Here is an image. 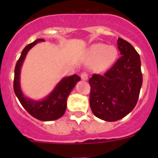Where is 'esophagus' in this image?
Segmentation results:
<instances>
[{
    "instance_id": "34e87169",
    "label": "esophagus",
    "mask_w": 158,
    "mask_h": 158,
    "mask_svg": "<svg viewBox=\"0 0 158 158\" xmlns=\"http://www.w3.org/2000/svg\"><path fill=\"white\" fill-rule=\"evenodd\" d=\"M81 77L82 80L86 81L88 80V78H89V75H88V73H82L81 74Z\"/></svg>"
}]
</instances>
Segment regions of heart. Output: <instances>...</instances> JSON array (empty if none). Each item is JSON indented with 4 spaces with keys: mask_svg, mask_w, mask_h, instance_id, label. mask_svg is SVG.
<instances>
[{
    "mask_svg": "<svg viewBox=\"0 0 158 158\" xmlns=\"http://www.w3.org/2000/svg\"><path fill=\"white\" fill-rule=\"evenodd\" d=\"M89 57L92 62L96 61V69L97 70L104 71L115 62L118 57V50L114 46L96 43L89 48Z\"/></svg>",
    "mask_w": 158,
    "mask_h": 158,
    "instance_id": "obj_1",
    "label": "heart"
}]
</instances>
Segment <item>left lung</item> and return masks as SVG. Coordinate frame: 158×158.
Returning a JSON list of instances; mask_svg holds the SVG:
<instances>
[{
  "label": "left lung",
  "mask_w": 158,
  "mask_h": 158,
  "mask_svg": "<svg viewBox=\"0 0 158 158\" xmlns=\"http://www.w3.org/2000/svg\"><path fill=\"white\" fill-rule=\"evenodd\" d=\"M121 56L104 74H93L89 103L95 116L115 122L135 108L142 85L139 54L131 43L118 38Z\"/></svg>",
  "instance_id": "obj_1"
}]
</instances>
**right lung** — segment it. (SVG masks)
<instances>
[{"label": "right lung", "instance_id": "1", "mask_svg": "<svg viewBox=\"0 0 158 158\" xmlns=\"http://www.w3.org/2000/svg\"><path fill=\"white\" fill-rule=\"evenodd\" d=\"M43 41H44L43 39H38L26 46L23 50L15 67L13 89L21 105L31 116L41 121H52L61 118L64 115L66 109L67 98L76 84L81 81V77L78 75L73 74L68 77L62 78L54 90L42 100H34L25 97L19 84L22 64L29 50L37 43Z\"/></svg>", "mask_w": 158, "mask_h": 158}]
</instances>
